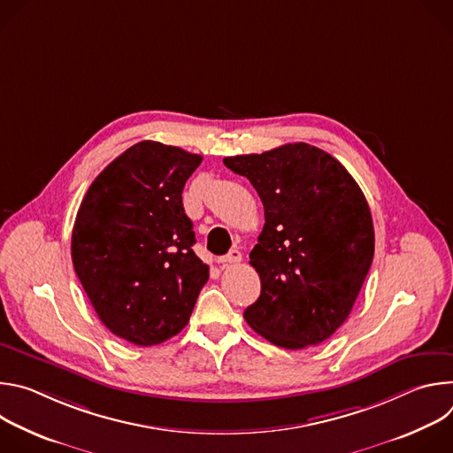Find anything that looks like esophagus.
<instances>
[{"mask_svg": "<svg viewBox=\"0 0 453 453\" xmlns=\"http://www.w3.org/2000/svg\"><path fill=\"white\" fill-rule=\"evenodd\" d=\"M222 265H234V264H240L242 262V252L238 249H233L229 250L226 256H222L219 260Z\"/></svg>", "mask_w": 453, "mask_h": 453, "instance_id": "esophagus-1", "label": "esophagus"}]
</instances>
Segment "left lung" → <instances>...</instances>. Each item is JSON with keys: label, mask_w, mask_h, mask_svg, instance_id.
Listing matches in <instances>:
<instances>
[{"label": "left lung", "mask_w": 453, "mask_h": 453, "mask_svg": "<svg viewBox=\"0 0 453 453\" xmlns=\"http://www.w3.org/2000/svg\"><path fill=\"white\" fill-rule=\"evenodd\" d=\"M224 165L249 179L265 210L249 254L262 294L243 311L247 325L285 349L325 342L351 313L372 262L374 229L360 186L308 143Z\"/></svg>", "instance_id": "8db88e82"}]
</instances>
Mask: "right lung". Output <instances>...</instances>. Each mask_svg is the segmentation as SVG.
<instances>
[{
	"label": "right lung",
	"mask_w": 453,
	"mask_h": 453,
	"mask_svg": "<svg viewBox=\"0 0 453 453\" xmlns=\"http://www.w3.org/2000/svg\"><path fill=\"white\" fill-rule=\"evenodd\" d=\"M201 161L140 142L100 172L79 208L75 273L100 320L127 342L156 346L177 335L210 278L182 208V188Z\"/></svg>",
	"instance_id": "add662e5"
}]
</instances>
